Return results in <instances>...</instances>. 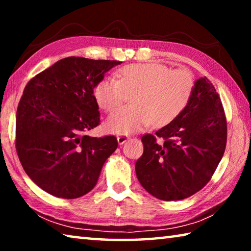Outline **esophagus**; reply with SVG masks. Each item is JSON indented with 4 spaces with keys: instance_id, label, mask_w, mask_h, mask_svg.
I'll use <instances>...</instances> for the list:
<instances>
[{
    "instance_id": "esophagus-1",
    "label": "esophagus",
    "mask_w": 251,
    "mask_h": 251,
    "mask_svg": "<svg viewBox=\"0 0 251 251\" xmlns=\"http://www.w3.org/2000/svg\"><path fill=\"white\" fill-rule=\"evenodd\" d=\"M128 139H129V137L127 135H118L117 136V142L120 145H123V144L126 143Z\"/></svg>"
}]
</instances>
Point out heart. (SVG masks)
Masks as SVG:
<instances>
[{
	"label": "heart",
	"mask_w": 251,
	"mask_h": 251,
	"mask_svg": "<svg viewBox=\"0 0 251 251\" xmlns=\"http://www.w3.org/2000/svg\"><path fill=\"white\" fill-rule=\"evenodd\" d=\"M194 76L188 70H172L164 64H130L118 72V78L104 77L94 88L97 105L113 112L131 94L130 106L122 107L108 117V133L127 135L151 124H171L184 112L192 99Z\"/></svg>",
	"instance_id": "heart-1"
}]
</instances>
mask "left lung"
<instances>
[{
	"label": "left lung",
	"instance_id": "obj_1",
	"mask_svg": "<svg viewBox=\"0 0 251 251\" xmlns=\"http://www.w3.org/2000/svg\"><path fill=\"white\" fill-rule=\"evenodd\" d=\"M163 139L157 143L155 138ZM144 152L136 161L141 185L161 201H180L210 180L227 143V122L214 85L195 82L188 105L171 124L142 137Z\"/></svg>",
	"mask_w": 251,
	"mask_h": 251
}]
</instances>
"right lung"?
Here are the masks:
<instances>
[{"label": "right lung", "instance_id": "1", "mask_svg": "<svg viewBox=\"0 0 251 251\" xmlns=\"http://www.w3.org/2000/svg\"><path fill=\"white\" fill-rule=\"evenodd\" d=\"M120 61L71 56L33 77L16 112L15 147L25 173L55 197L74 199L94 188L115 136L91 137L99 126L94 88Z\"/></svg>", "mask_w": 251, "mask_h": 251}]
</instances>
